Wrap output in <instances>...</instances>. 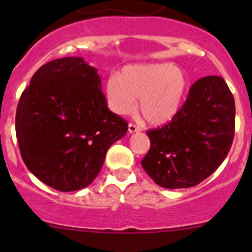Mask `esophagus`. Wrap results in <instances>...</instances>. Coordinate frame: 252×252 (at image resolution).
<instances>
[{"instance_id":"34e87169","label":"esophagus","mask_w":252,"mask_h":252,"mask_svg":"<svg viewBox=\"0 0 252 252\" xmlns=\"http://www.w3.org/2000/svg\"><path fill=\"white\" fill-rule=\"evenodd\" d=\"M128 130H129V133H136V131H140L141 129L139 128L138 126H135V124H133V123H130L128 126Z\"/></svg>"}]
</instances>
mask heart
I'll list each match as a JSON object with an SVG mask.
<instances>
[{"label":"heart","mask_w":252,"mask_h":252,"mask_svg":"<svg viewBox=\"0 0 252 252\" xmlns=\"http://www.w3.org/2000/svg\"><path fill=\"white\" fill-rule=\"evenodd\" d=\"M189 80L187 73L171 63L128 65L106 81L105 95L114 113L126 116L136 110L155 126L171 121L182 107Z\"/></svg>","instance_id":"1"}]
</instances>
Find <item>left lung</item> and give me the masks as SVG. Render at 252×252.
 Segmentation results:
<instances>
[{"label":"left lung","instance_id":"1","mask_svg":"<svg viewBox=\"0 0 252 252\" xmlns=\"http://www.w3.org/2000/svg\"><path fill=\"white\" fill-rule=\"evenodd\" d=\"M234 130L235 102L224 79L201 78L169 123L146 131L151 146L141 166L159 187H195L224 161Z\"/></svg>","mask_w":252,"mask_h":252}]
</instances>
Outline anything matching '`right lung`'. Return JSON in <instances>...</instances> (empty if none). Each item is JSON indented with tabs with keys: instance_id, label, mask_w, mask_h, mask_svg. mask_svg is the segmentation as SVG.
Segmentation results:
<instances>
[{
	"instance_id": "obj_1",
	"label": "right lung",
	"mask_w": 252,
	"mask_h": 252,
	"mask_svg": "<svg viewBox=\"0 0 252 252\" xmlns=\"http://www.w3.org/2000/svg\"><path fill=\"white\" fill-rule=\"evenodd\" d=\"M128 123L108 110L97 69L81 57L51 61L35 72L16 113L25 166L42 183L74 191L93 183Z\"/></svg>"
}]
</instances>
